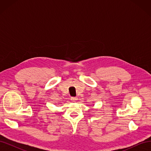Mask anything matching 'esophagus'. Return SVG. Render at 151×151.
<instances>
[{
  "instance_id": "1",
  "label": "esophagus",
  "mask_w": 151,
  "mask_h": 151,
  "mask_svg": "<svg viewBox=\"0 0 151 151\" xmlns=\"http://www.w3.org/2000/svg\"><path fill=\"white\" fill-rule=\"evenodd\" d=\"M70 99L72 100L73 102H75V101H76L77 100V98H76V97H72L70 98Z\"/></svg>"
}]
</instances>
